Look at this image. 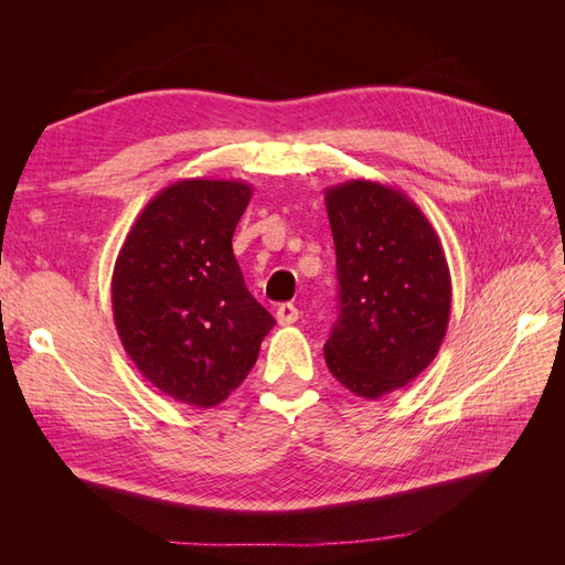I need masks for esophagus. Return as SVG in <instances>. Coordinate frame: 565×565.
Segmentation results:
<instances>
[{
    "instance_id": "1",
    "label": "esophagus",
    "mask_w": 565,
    "mask_h": 565,
    "mask_svg": "<svg viewBox=\"0 0 565 565\" xmlns=\"http://www.w3.org/2000/svg\"><path fill=\"white\" fill-rule=\"evenodd\" d=\"M276 320L280 324H292L299 320V309L295 303H280L276 309Z\"/></svg>"
}]
</instances>
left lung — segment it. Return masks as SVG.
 <instances>
[{
	"mask_svg": "<svg viewBox=\"0 0 565 565\" xmlns=\"http://www.w3.org/2000/svg\"><path fill=\"white\" fill-rule=\"evenodd\" d=\"M337 252L339 316L324 363L374 401L429 367L450 320L452 282L429 218L398 188L347 181L324 191Z\"/></svg>",
	"mask_w": 565,
	"mask_h": 565,
	"instance_id": "8db88e82",
	"label": "left lung"
}]
</instances>
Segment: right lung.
Returning <instances> with one entry per match:
<instances>
[{"mask_svg": "<svg viewBox=\"0 0 565 565\" xmlns=\"http://www.w3.org/2000/svg\"><path fill=\"white\" fill-rule=\"evenodd\" d=\"M249 200L245 181H177L146 204L117 254V334L143 377L185 405L226 401L276 324L233 254Z\"/></svg>", "mask_w": 565, "mask_h": 565, "instance_id": "1", "label": "right lung"}]
</instances>
